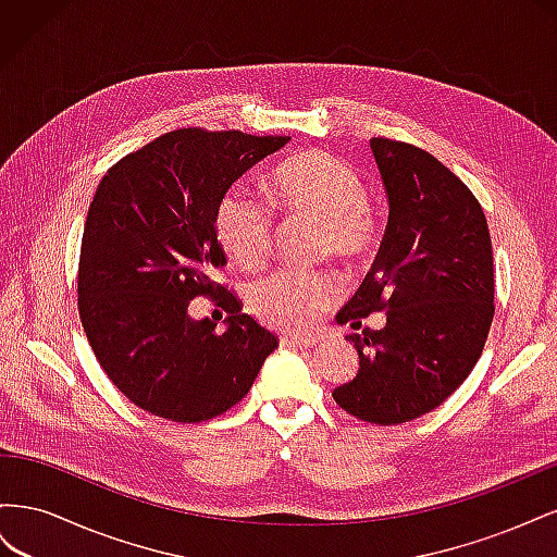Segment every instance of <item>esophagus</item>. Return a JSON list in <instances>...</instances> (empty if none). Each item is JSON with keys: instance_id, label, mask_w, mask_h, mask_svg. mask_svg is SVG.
Here are the masks:
<instances>
[{"instance_id": "esophagus-1", "label": "esophagus", "mask_w": 557, "mask_h": 557, "mask_svg": "<svg viewBox=\"0 0 557 557\" xmlns=\"http://www.w3.org/2000/svg\"><path fill=\"white\" fill-rule=\"evenodd\" d=\"M283 344L288 346H297V348H311L320 342V334L318 332H299V334H285L281 336Z\"/></svg>"}]
</instances>
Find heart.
Instances as JSON below:
<instances>
[{
	"label": "heart",
	"instance_id": "heart-1",
	"mask_svg": "<svg viewBox=\"0 0 557 557\" xmlns=\"http://www.w3.org/2000/svg\"><path fill=\"white\" fill-rule=\"evenodd\" d=\"M264 188L276 209L320 221L318 250L325 256L358 264L379 246L381 223L364 181L339 158L320 150L295 156L267 176ZM213 227L230 258L258 267L272 248L274 211L244 185H232L218 199ZM342 295V278L327 269L281 267L252 285L250 309L267 325L297 330L332 309Z\"/></svg>",
	"mask_w": 557,
	"mask_h": 557
}]
</instances>
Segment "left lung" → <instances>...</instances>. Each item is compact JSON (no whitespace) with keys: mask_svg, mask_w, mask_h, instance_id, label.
I'll return each instance as SVG.
<instances>
[{"mask_svg":"<svg viewBox=\"0 0 557 557\" xmlns=\"http://www.w3.org/2000/svg\"><path fill=\"white\" fill-rule=\"evenodd\" d=\"M369 144L391 213L336 323L358 330L385 311V327L346 336L360 369L332 397L364 423L399 425L440 407L479 362L495 315L493 244L479 199L448 166L411 144Z\"/></svg>","mask_w":557,"mask_h":557,"instance_id":"obj_1","label":"left lung"}]
</instances>
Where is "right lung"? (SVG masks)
Listing matches in <instances>:
<instances>
[{
	"instance_id": "obj_1",
	"label": "right lung",
	"mask_w": 557,
	"mask_h": 557,
	"mask_svg": "<svg viewBox=\"0 0 557 557\" xmlns=\"http://www.w3.org/2000/svg\"><path fill=\"white\" fill-rule=\"evenodd\" d=\"M288 141L183 127L99 181L83 227L78 313L95 358L139 409L174 423L221 416L278 346L213 281L225 264L213 211L234 181ZM195 296L228 311L225 333L189 318Z\"/></svg>"
}]
</instances>
